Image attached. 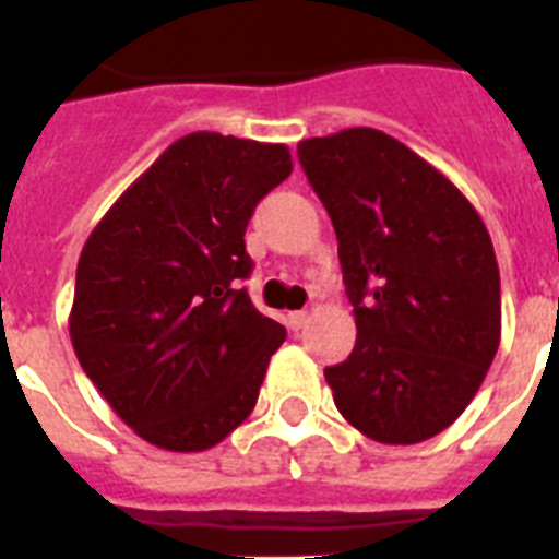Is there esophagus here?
<instances>
[{"label":"esophagus","mask_w":559,"mask_h":559,"mask_svg":"<svg viewBox=\"0 0 559 559\" xmlns=\"http://www.w3.org/2000/svg\"><path fill=\"white\" fill-rule=\"evenodd\" d=\"M284 321H287L289 330H304V326L310 324V316H307V312H289Z\"/></svg>","instance_id":"obj_1"}]
</instances>
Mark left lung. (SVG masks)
<instances>
[{"instance_id": "8db88e82", "label": "left lung", "mask_w": 559, "mask_h": 559, "mask_svg": "<svg viewBox=\"0 0 559 559\" xmlns=\"http://www.w3.org/2000/svg\"><path fill=\"white\" fill-rule=\"evenodd\" d=\"M338 238L356 347L326 367L333 402L382 444L442 433L471 405L502 333L483 217L425 157L379 129L298 143Z\"/></svg>"}]
</instances>
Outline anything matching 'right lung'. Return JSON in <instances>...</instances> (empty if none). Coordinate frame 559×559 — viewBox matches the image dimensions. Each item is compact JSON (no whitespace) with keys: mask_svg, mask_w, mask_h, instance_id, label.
<instances>
[{"mask_svg":"<svg viewBox=\"0 0 559 559\" xmlns=\"http://www.w3.org/2000/svg\"><path fill=\"white\" fill-rule=\"evenodd\" d=\"M284 143L175 140L85 240L68 333L94 388L140 439L198 453L258 402L287 330L249 301L243 233L284 183Z\"/></svg>","mask_w":559,"mask_h":559,"instance_id":"right-lung-1","label":"right lung"}]
</instances>
